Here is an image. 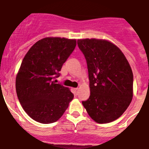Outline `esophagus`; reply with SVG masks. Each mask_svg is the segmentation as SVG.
I'll return each mask as SVG.
<instances>
[{
	"label": "esophagus",
	"mask_w": 149,
	"mask_h": 149,
	"mask_svg": "<svg viewBox=\"0 0 149 149\" xmlns=\"http://www.w3.org/2000/svg\"><path fill=\"white\" fill-rule=\"evenodd\" d=\"M74 90H75V92H76V93L77 94L78 92H79V88H75Z\"/></svg>",
	"instance_id": "esophagus-1"
}]
</instances>
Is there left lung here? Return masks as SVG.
<instances>
[{"label": "left lung", "instance_id": "left-lung-1", "mask_svg": "<svg viewBox=\"0 0 149 149\" xmlns=\"http://www.w3.org/2000/svg\"><path fill=\"white\" fill-rule=\"evenodd\" d=\"M87 63L90 96L82 105L99 124L115 121L124 113L133 96V74L120 49L105 39L78 40Z\"/></svg>", "mask_w": 149, "mask_h": 149}]
</instances>
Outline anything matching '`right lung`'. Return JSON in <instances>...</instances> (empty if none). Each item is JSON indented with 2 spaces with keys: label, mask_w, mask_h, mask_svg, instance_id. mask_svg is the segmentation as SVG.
<instances>
[{
  "label": "right lung",
  "mask_w": 149,
  "mask_h": 149,
  "mask_svg": "<svg viewBox=\"0 0 149 149\" xmlns=\"http://www.w3.org/2000/svg\"><path fill=\"white\" fill-rule=\"evenodd\" d=\"M76 46V39L47 37L33 44L16 76V91L23 109L41 124L60 119L73 100L70 89L56 84L63 63Z\"/></svg>",
  "instance_id": "obj_1"
}]
</instances>
